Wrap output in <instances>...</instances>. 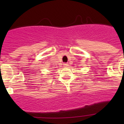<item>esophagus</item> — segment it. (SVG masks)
Listing matches in <instances>:
<instances>
[{
	"mask_svg": "<svg viewBox=\"0 0 124 124\" xmlns=\"http://www.w3.org/2000/svg\"><path fill=\"white\" fill-rule=\"evenodd\" d=\"M64 66H68V63H64Z\"/></svg>",
	"mask_w": 124,
	"mask_h": 124,
	"instance_id": "esophagus-1",
	"label": "esophagus"
}]
</instances>
